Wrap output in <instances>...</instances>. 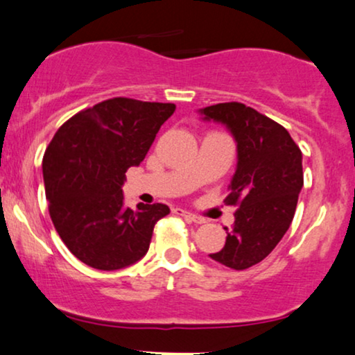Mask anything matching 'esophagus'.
Returning a JSON list of instances; mask_svg holds the SVG:
<instances>
[{
  "mask_svg": "<svg viewBox=\"0 0 355 355\" xmlns=\"http://www.w3.org/2000/svg\"><path fill=\"white\" fill-rule=\"evenodd\" d=\"M173 214H177V216H183V217H185V219L195 222V224H205V219H202V217H200V216H195V214H193V212L182 209V207H175V209H173Z\"/></svg>",
  "mask_w": 355,
  "mask_h": 355,
  "instance_id": "obj_1",
  "label": "esophagus"
}]
</instances>
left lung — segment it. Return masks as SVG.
Listing matches in <instances>:
<instances>
[{
    "instance_id": "1",
    "label": "left lung",
    "mask_w": 355,
    "mask_h": 355,
    "mask_svg": "<svg viewBox=\"0 0 355 355\" xmlns=\"http://www.w3.org/2000/svg\"><path fill=\"white\" fill-rule=\"evenodd\" d=\"M202 120L227 126L237 143V168L227 205L239 206L225 245L211 253L227 268H252L276 248L294 219L304 187L302 153L279 123L240 102L201 108Z\"/></svg>"
}]
</instances>
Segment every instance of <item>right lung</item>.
<instances>
[{"instance_id": "obj_1", "label": "right lung", "mask_w": 355, "mask_h": 355, "mask_svg": "<svg viewBox=\"0 0 355 355\" xmlns=\"http://www.w3.org/2000/svg\"><path fill=\"white\" fill-rule=\"evenodd\" d=\"M173 103L115 97L76 113L45 150L44 182L56 232L87 266L115 271L148 253L168 206H125L126 170L143 162Z\"/></svg>"}]
</instances>
